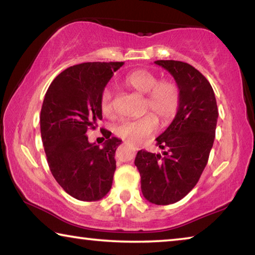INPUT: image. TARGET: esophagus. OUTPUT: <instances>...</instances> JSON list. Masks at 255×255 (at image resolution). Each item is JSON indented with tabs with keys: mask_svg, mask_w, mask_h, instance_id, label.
<instances>
[{
	"mask_svg": "<svg viewBox=\"0 0 255 255\" xmlns=\"http://www.w3.org/2000/svg\"><path fill=\"white\" fill-rule=\"evenodd\" d=\"M135 149H138V148H137V146H135Z\"/></svg>",
	"mask_w": 255,
	"mask_h": 255,
	"instance_id": "esophagus-1",
	"label": "esophagus"
}]
</instances>
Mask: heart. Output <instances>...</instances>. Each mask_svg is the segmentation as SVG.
<instances>
[{"label":"heart","instance_id":"b5f03b06","mask_svg":"<svg viewBox=\"0 0 255 255\" xmlns=\"http://www.w3.org/2000/svg\"><path fill=\"white\" fill-rule=\"evenodd\" d=\"M129 88L141 94H146L145 110H150L162 122H167L175 116L180 105L179 88L172 81L162 80L155 73L148 70H136L125 79ZM101 110L106 116L114 115L112 92L105 89L100 98ZM157 129V119L154 115L148 114L144 117L124 120L116 128V133L131 143H141Z\"/></svg>","mask_w":255,"mask_h":255}]
</instances>
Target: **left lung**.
<instances>
[{"instance_id":"1","label":"left lung","mask_w":255,"mask_h":255,"mask_svg":"<svg viewBox=\"0 0 255 255\" xmlns=\"http://www.w3.org/2000/svg\"><path fill=\"white\" fill-rule=\"evenodd\" d=\"M174 77L180 105L166 130L156 138L161 154L140 149L135 165L146 200L155 205L179 201L195 188L208 162L215 139L218 109L208 80L188 63L156 60Z\"/></svg>"}]
</instances>
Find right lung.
<instances>
[{
  "mask_svg": "<svg viewBox=\"0 0 255 255\" xmlns=\"http://www.w3.org/2000/svg\"><path fill=\"white\" fill-rule=\"evenodd\" d=\"M123 65L94 62L68 67L51 82L42 102L40 131L50 172L77 200H100L111 189L122 140L103 129L107 140L100 148L86 132L102 119L101 94Z\"/></svg>",
  "mask_w": 255,
  "mask_h": 255,
  "instance_id": "right-lung-1",
  "label": "right lung"
}]
</instances>
